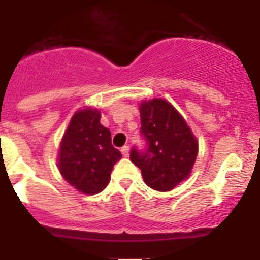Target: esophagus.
Listing matches in <instances>:
<instances>
[{
    "label": "esophagus",
    "mask_w": 260,
    "mask_h": 260,
    "mask_svg": "<svg viewBox=\"0 0 260 260\" xmlns=\"http://www.w3.org/2000/svg\"><path fill=\"white\" fill-rule=\"evenodd\" d=\"M121 152H122V155L125 156V157H127V156H128V146H123L122 148H121Z\"/></svg>",
    "instance_id": "obj_1"
}]
</instances>
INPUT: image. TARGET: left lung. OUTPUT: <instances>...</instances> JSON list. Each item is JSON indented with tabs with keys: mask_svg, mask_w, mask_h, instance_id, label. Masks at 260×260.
Here are the masks:
<instances>
[{
	"mask_svg": "<svg viewBox=\"0 0 260 260\" xmlns=\"http://www.w3.org/2000/svg\"><path fill=\"white\" fill-rule=\"evenodd\" d=\"M143 150L133 147L130 160L151 189L169 191L187 178L198 153V143L181 114L162 99L141 105Z\"/></svg>",
	"mask_w": 260,
	"mask_h": 260,
	"instance_id": "1",
	"label": "left lung"
}]
</instances>
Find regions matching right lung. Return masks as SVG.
Returning <instances> with one entry per match:
<instances>
[{"mask_svg":"<svg viewBox=\"0 0 260 260\" xmlns=\"http://www.w3.org/2000/svg\"><path fill=\"white\" fill-rule=\"evenodd\" d=\"M122 157L112 144L109 128L100 123L98 110L84 109L71 118L59 148L62 177L84 194L105 189L114 164Z\"/></svg>","mask_w":260,"mask_h":260,"instance_id":"obj_1","label":"right lung"}]
</instances>
